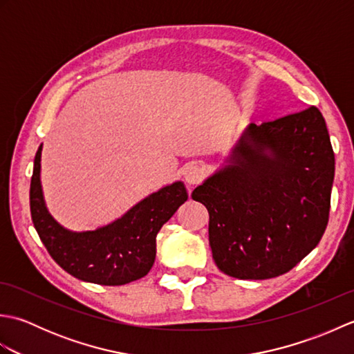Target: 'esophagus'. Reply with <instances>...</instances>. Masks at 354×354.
<instances>
[{
	"instance_id": "obj_1",
	"label": "esophagus",
	"mask_w": 354,
	"mask_h": 354,
	"mask_svg": "<svg viewBox=\"0 0 354 354\" xmlns=\"http://www.w3.org/2000/svg\"><path fill=\"white\" fill-rule=\"evenodd\" d=\"M205 171L198 164H190L184 169V179L189 185H198L204 179Z\"/></svg>"
}]
</instances>
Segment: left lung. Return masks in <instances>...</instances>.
<instances>
[{"mask_svg": "<svg viewBox=\"0 0 354 354\" xmlns=\"http://www.w3.org/2000/svg\"><path fill=\"white\" fill-rule=\"evenodd\" d=\"M333 178L318 108L251 123L222 167L192 193L208 209L217 268L240 280L289 272L324 234Z\"/></svg>", "mask_w": 354, "mask_h": 354, "instance_id": "1", "label": "left lung"}]
</instances>
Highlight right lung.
Returning a JSON list of instances; mask_svg holds the SVG:
<instances>
[{
    "label": "right lung",
    "mask_w": 354,
    "mask_h": 354,
    "mask_svg": "<svg viewBox=\"0 0 354 354\" xmlns=\"http://www.w3.org/2000/svg\"><path fill=\"white\" fill-rule=\"evenodd\" d=\"M41 152L42 145L35 156L30 212L53 260L79 280L103 286H122L147 275L155 261L158 231L189 199L184 183L176 181L149 194L104 227L70 231L53 219L45 205Z\"/></svg>",
    "instance_id": "right-lung-1"
}]
</instances>
